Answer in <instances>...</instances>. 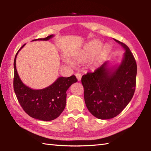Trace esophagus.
Listing matches in <instances>:
<instances>
[{"label": "esophagus", "mask_w": 151, "mask_h": 151, "mask_svg": "<svg viewBox=\"0 0 151 151\" xmlns=\"http://www.w3.org/2000/svg\"><path fill=\"white\" fill-rule=\"evenodd\" d=\"M75 75H76V78H77L78 81H81V78H82V75H81V74H80V73H76Z\"/></svg>", "instance_id": "esophagus-1"}]
</instances>
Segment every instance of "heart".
Wrapping results in <instances>:
<instances>
[{"mask_svg":"<svg viewBox=\"0 0 151 151\" xmlns=\"http://www.w3.org/2000/svg\"><path fill=\"white\" fill-rule=\"evenodd\" d=\"M102 46V43L98 40L91 41L86 45L78 55L75 58V60L78 63L84 62L92 59L94 56L95 61L101 60L108 52V48L106 47L101 48ZM69 63L73 65L72 63L69 62Z\"/></svg>","mask_w":151,"mask_h":151,"instance_id":"b5f03b06","label":"heart"}]
</instances>
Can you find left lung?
Segmentation results:
<instances>
[{"label":"left lung","instance_id":"8db88e82","mask_svg":"<svg viewBox=\"0 0 151 151\" xmlns=\"http://www.w3.org/2000/svg\"><path fill=\"white\" fill-rule=\"evenodd\" d=\"M125 49L121 64L109 68L105 62L93 72L82 77L84 101L90 113L101 119L116 117L132 99L136 89L137 65L130 49L117 40Z\"/></svg>","mask_w":151,"mask_h":151}]
</instances>
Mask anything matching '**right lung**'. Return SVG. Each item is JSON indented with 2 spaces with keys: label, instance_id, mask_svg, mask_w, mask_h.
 <instances>
[{
  "label": "right lung",
  "instance_id": "add662e5",
  "mask_svg": "<svg viewBox=\"0 0 151 151\" xmlns=\"http://www.w3.org/2000/svg\"><path fill=\"white\" fill-rule=\"evenodd\" d=\"M54 36L35 40L47 41ZM33 40V41H35ZM18 50L14 59V89L16 97L24 111L29 115L41 121H52L62 114L66 104V91L73 83L77 82L76 76L59 77L52 84L42 89H32L21 81L16 69V58L22 47Z\"/></svg>",
  "mask_w": 151,
  "mask_h": 151
}]
</instances>
